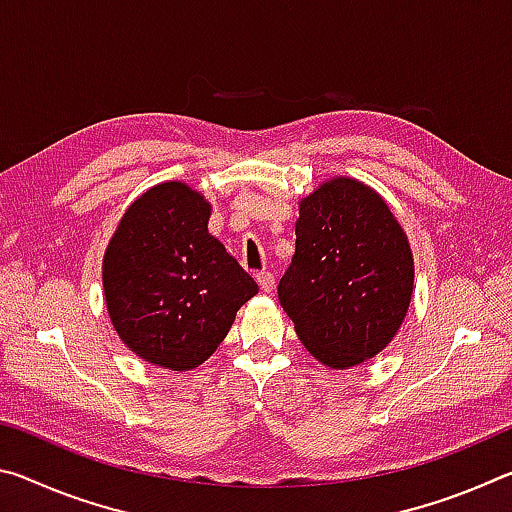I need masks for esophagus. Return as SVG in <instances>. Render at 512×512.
<instances>
[{"label": "esophagus", "instance_id": "obj_1", "mask_svg": "<svg viewBox=\"0 0 512 512\" xmlns=\"http://www.w3.org/2000/svg\"><path fill=\"white\" fill-rule=\"evenodd\" d=\"M255 280H257V284H259V289H262L264 293L273 291V287H275V277H273L271 273H268V271L255 273Z\"/></svg>", "mask_w": 512, "mask_h": 512}]
</instances>
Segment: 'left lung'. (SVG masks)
I'll return each instance as SVG.
<instances>
[{
  "mask_svg": "<svg viewBox=\"0 0 512 512\" xmlns=\"http://www.w3.org/2000/svg\"><path fill=\"white\" fill-rule=\"evenodd\" d=\"M411 293V246L375 189L332 178L302 198L277 298L320 363L343 370L379 354L404 323Z\"/></svg>",
  "mask_w": 512,
  "mask_h": 512,
  "instance_id": "8db88e82",
  "label": "left lung"
}]
</instances>
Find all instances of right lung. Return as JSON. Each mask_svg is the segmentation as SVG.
Masks as SVG:
<instances>
[{"label":"right lung","mask_w":512,"mask_h":512,"mask_svg":"<svg viewBox=\"0 0 512 512\" xmlns=\"http://www.w3.org/2000/svg\"><path fill=\"white\" fill-rule=\"evenodd\" d=\"M212 207L178 180L144 192L103 257V293L119 339L137 357L192 370L212 357L257 284L207 232Z\"/></svg>","instance_id":"obj_1"}]
</instances>
